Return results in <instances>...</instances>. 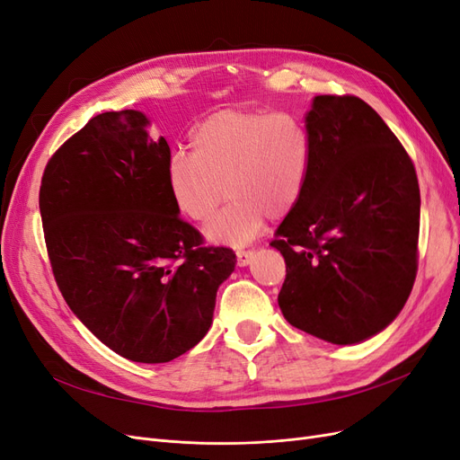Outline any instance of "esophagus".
<instances>
[{
  "label": "esophagus",
  "mask_w": 460,
  "mask_h": 460,
  "mask_svg": "<svg viewBox=\"0 0 460 460\" xmlns=\"http://www.w3.org/2000/svg\"><path fill=\"white\" fill-rule=\"evenodd\" d=\"M255 257V251H237L235 259H237V266H247L251 262V259Z\"/></svg>",
  "instance_id": "1"
}]
</instances>
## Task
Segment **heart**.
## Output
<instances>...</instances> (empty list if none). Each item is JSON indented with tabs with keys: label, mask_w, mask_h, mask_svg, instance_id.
Segmentation results:
<instances>
[{
	"label": "heart",
	"mask_w": 460,
	"mask_h": 460,
	"mask_svg": "<svg viewBox=\"0 0 460 460\" xmlns=\"http://www.w3.org/2000/svg\"><path fill=\"white\" fill-rule=\"evenodd\" d=\"M312 152L306 123L293 114L218 110L194 129L192 152L169 155L165 179L172 208L190 223H205L230 196L205 235L217 245L243 247L268 217L285 218L303 199Z\"/></svg>",
	"instance_id": "obj_1"
}]
</instances>
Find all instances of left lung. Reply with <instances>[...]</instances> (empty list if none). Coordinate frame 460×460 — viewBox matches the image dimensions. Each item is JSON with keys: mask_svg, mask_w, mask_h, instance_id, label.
Returning a JSON list of instances; mask_svg holds the SVG:
<instances>
[{"mask_svg": "<svg viewBox=\"0 0 460 460\" xmlns=\"http://www.w3.org/2000/svg\"><path fill=\"white\" fill-rule=\"evenodd\" d=\"M306 128L308 186L270 243L288 268L278 305L308 335L356 344L388 327L413 289L417 172L383 118L352 94L315 97Z\"/></svg>", "mask_w": 460, "mask_h": 460, "instance_id": "8db88e82", "label": "left lung"}]
</instances>
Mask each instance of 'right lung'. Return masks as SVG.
<instances>
[{
	"instance_id": "right-lung-1",
	"label": "right lung",
	"mask_w": 460,
	"mask_h": 460,
	"mask_svg": "<svg viewBox=\"0 0 460 460\" xmlns=\"http://www.w3.org/2000/svg\"><path fill=\"white\" fill-rule=\"evenodd\" d=\"M148 123L137 110L89 119L47 162L40 213L57 285L79 322L123 358L165 363L209 331L235 255L203 247L172 208L171 150Z\"/></svg>"
}]
</instances>
